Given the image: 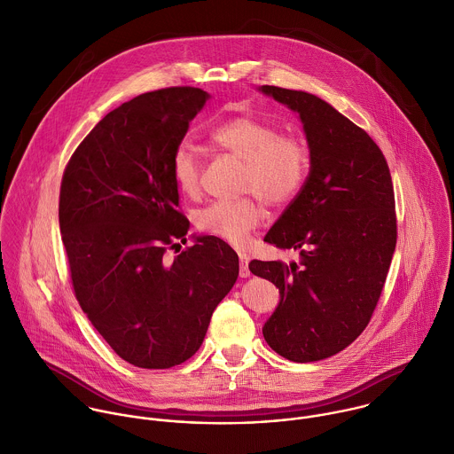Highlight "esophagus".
<instances>
[{"instance_id":"34e87169","label":"esophagus","mask_w":454,"mask_h":454,"mask_svg":"<svg viewBox=\"0 0 454 454\" xmlns=\"http://www.w3.org/2000/svg\"><path fill=\"white\" fill-rule=\"evenodd\" d=\"M239 258H240V278H247L251 274L249 267H247L249 258H247V254H239Z\"/></svg>"}]
</instances>
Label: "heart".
<instances>
[{
    "mask_svg": "<svg viewBox=\"0 0 454 454\" xmlns=\"http://www.w3.org/2000/svg\"><path fill=\"white\" fill-rule=\"evenodd\" d=\"M212 143L244 162L240 191L258 196L267 207L292 203L302 191L309 169L306 145L292 134H281L272 121L240 114L217 125ZM173 178L182 192L200 191L203 164L189 143L176 146L171 160ZM262 221V207L253 198L214 201L196 215V226L212 237L240 246Z\"/></svg>",
    "mask_w": 454,
    "mask_h": 454,
    "instance_id": "obj_1",
    "label": "heart"
}]
</instances>
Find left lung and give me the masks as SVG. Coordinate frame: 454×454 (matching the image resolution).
<instances>
[{
    "label": "left lung",
    "instance_id": "left-lung-1",
    "mask_svg": "<svg viewBox=\"0 0 454 454\" xmlns=\"http://www.w3.org/2000/svg\"><path fill=\"white\" fill-rule=\"evenodd\" d=\"M260 91L299 113L309 148L302 191L265 235L301 262L249 263L281 295L263 338L288 361H322L359 338L380 299L396 247L393 180L377 143L331 104L269 84Z\"/></svg>",
    "mask_w": 454,
    "mask_h": 454
}]
</instances>
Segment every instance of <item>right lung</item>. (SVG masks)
<instances>
[{
  "instance_id": "obj_1",
  "label": "right lung",
  "mask_w": 454,
  "mask_h": 454,
  "mask_svg": "<svg viewBox=\"0 0 454 454\" xmlns=\"http://www.w3.org/2000/svg\"><path fill=\"white\" fill-rule=\"evenodd\" d=\"M208 98L175 86L123 102L82 139L61 178L59 231L75 299L109 347L145 370L192 357L239 278L237 253L212 235L166 258L189 230L176 210L173 153Z\"/></svg>"
}]
</instances>
